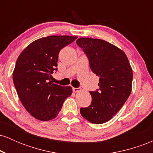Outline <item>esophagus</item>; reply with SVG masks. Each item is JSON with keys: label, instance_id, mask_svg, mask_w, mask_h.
<instances>
[{"label": "esophagus", "instance_id": "34e87169", "mask_svg": "<svg viewBox=\"0 0 153 153\" xmlns=\"http://www.w3.org/2000/svg\"><path fill=\"white\" fill-rule=\"evenodd\" d=\"M73 91L74 92H78V91H80V88H73Z\"/></svg>", "mask_w": 153, "mask_h": 153}]
</instances>
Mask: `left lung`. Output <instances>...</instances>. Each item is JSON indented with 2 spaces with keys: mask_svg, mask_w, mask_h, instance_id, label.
<instances>
[{
  "mask_svg": "<svg viewBox=\"0 0 153 153\" xmlns=\"http://www.w3.org/2000/svg\"><path fill=\"white\" fill-rule=\"evenodd\" d=\"M76 44L88 59L91 71L99 77V88L90 91L91 105L80 108V114L93 124H103L109 121L129 98L132 70L125 53L108 42L82 37Z\"/></svg>",
  "mask_w": 153,
  "mask_h": 153,
  "instance_id": "1",
  "label": "left lung"
}]
</instances>
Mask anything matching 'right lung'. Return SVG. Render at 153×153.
Returning a JSON list of instances; mask_svg holds the SVG:
<instances>
[{
  "mask_svg": "<svg viewBox=\"0 0 153 153\" xmlns=\"http://www.w3.org/2000/svg\"><path fill=\"white\" fill-rule=\"evenodd\" d=\"M77 36H49L33 42L17 59L13 80L19 99L34 118L49 121L55 118L65 100L72 94L71 86L51 81L57 71L58 54Z\"/></svg>",
  "mask_w": 153,
  "mask_h": 153,
  "instance_id": "right-lung-1",
  "label": "right lung"
}]
</instances>
